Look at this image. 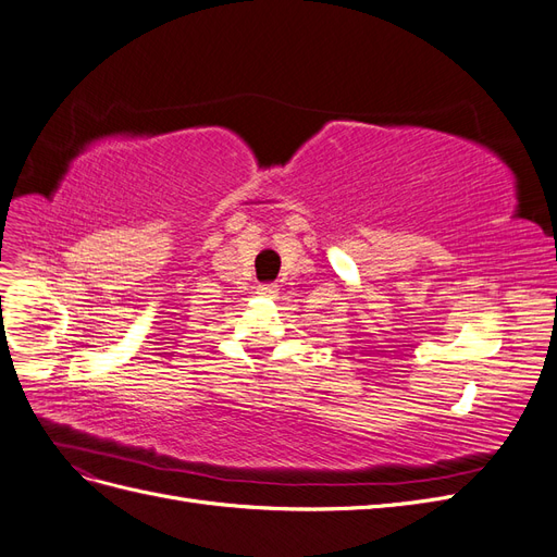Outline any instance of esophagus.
Returning <instances> with one entry per match:
<instances>
[{"mask_svg": "<svg viewBox=\"0 0 557 557\" xmlns=\"http://www.w3.org/2000/svg\"><path fill=\"white\" fill-rule=\"evenodd\" d=\"M258 293L264 295V297H274L278 293V285L276 283H262V285H258Z\"/></svg>", "mask_w": 557, "mask_h": 557, "instance_id": "obj_1", "label": "esophagus"}]
</instances>
